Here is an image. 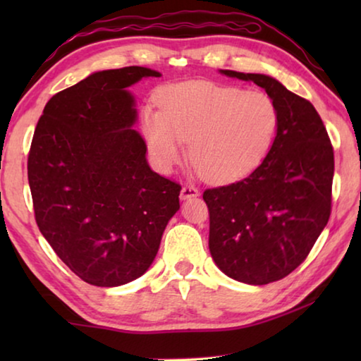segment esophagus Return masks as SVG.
Masks as SVG:
<instances>
[{
  "label": "esophagus",
  "mask_w": 361,
  "mask_h": 361,
  "mask_svg": "<svg viewBox=\"0 0 361 361\" xmlns=\"http://www.w3.org/2000/svg\"><path fill=\"white\" fill-rule=\"evenodd\" d=\"M199 195V189L194 188V186H183L181 188V192H180V199L181 200H188V199H192V197H197Z\"/></svg>",
  "instance_id": "34e87169"
}]
</instances>
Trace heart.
Returning a JSON list of instances; mask_svg holds the SVG:
<instances>
[{
  "label": "heart",
  "mask_w": 361,
  "mask_h": 361,
  "mask_svg": "<svg viewBox=\"0 0 361 361\" xmlns=\"http://www.w3.org/2000/svg\"><path fill=\"white\" fill-rule=\"evenodd\" d=\"M279 108L262 90L188 81L170 85L161 109H145L143 133L154 166L172 172L189 154L212 183H234L258 169L279 130Z\"/></svg>",
  "instance_id": "b5f03b06"
}]
</instances>
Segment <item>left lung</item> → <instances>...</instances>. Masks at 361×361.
Here are the masks:
<instances>
[{
	"label": "left lung",
	"instance_id": "8db88e82",
	"mask_svg": "<svg viewBox=\"0 0 361 361\" xmlns=\"http://www.w3.org/2000/svg\"><path fill=\"white\" fill-rule=\"evenodd\" d=\"M255 82L276 102V142L252 175L207 189L209 248L226 276L266 285L288 276L307 258L331 213L334 154L325 126L310 102L261 73L219 70Z\"/></svg>",
	"mask_w": 361,
	"mask_h": 361
}]
</instances>
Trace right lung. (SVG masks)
I'll return each instance as SVG.
<instances>
[{
	"instance_id": "1",
	"label": "right lung",
	"mask_w": 361,
	"mask_h": 361,
	"mask_svg": "<svg viewBox=\"0 0 361 361\" xmlns=\"http://www.w3.org/2000/svg\"><path fill=\"white\" fill-rule=\"evenodd\" d=\"M126 66L95 71L52 97L36 126L28 183L36 223L84 282L121 286L148 271L181 186L152 172L133 129L130 85L161 78Z\"/></svg>"
}]
</instances>
